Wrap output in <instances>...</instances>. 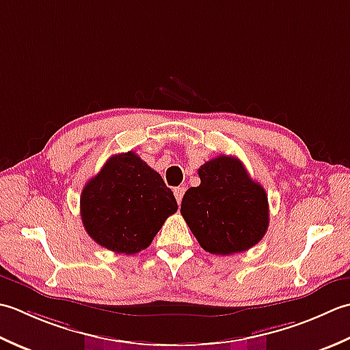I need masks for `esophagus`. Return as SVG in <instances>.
<instances>
[{
  "mask_svg": "<svg viewBox=\"0 0 350 350\" xmlns=\"http://www.w3.org/2000/svg\"><path fill=\"white\" fill-rule=\"evenodd\" d=\"M184 191H185V189H184V187H176V189H174V195H175V198H176V202H178V205H180V204H181V201H183Z\"/></svg>",
  "mask_w": 350,
  "mask_h": 350,
  "instance_id": "1",
  "label": "esophagus"
}]
</instances>
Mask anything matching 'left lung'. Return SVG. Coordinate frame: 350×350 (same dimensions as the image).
Segmentation results:
<instances>
[{"label": "left lung", "mask_w": 350, "mask_h": 350, "mask_svg": "<svg viewBox=\"0 0 350 350\" xmlns=\"http://www.w3.org/2000/svg\"><path fill=\"white\" fill-rule=\"evenodd\" d=\"M201 184L184 193L181 215L206 252L231 255L255 246L269 226L266 190L237 157L219 155L198 169Z\"/></svg>", "instance_id": "1"}]
</instances>
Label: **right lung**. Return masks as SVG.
Instances as JSON below:
<instances>
[{
  "instance_id": "right-lung-1",
  "label": "right lung",
  "mask_w": 350,
  "mask_h": 350,
  "mask_svg": "<svg viewBox=\"0 0 350 350\" xmlns=\"http://www.w3.org/2000/svg\"><path fill=\"white\" fill-rule=\"evenodd\" d=\"M176 210L172 190L133 151L111 155L80 198L88 234L103 247L125 255L151 245Z\"/></svg>"
}]
</instances>
